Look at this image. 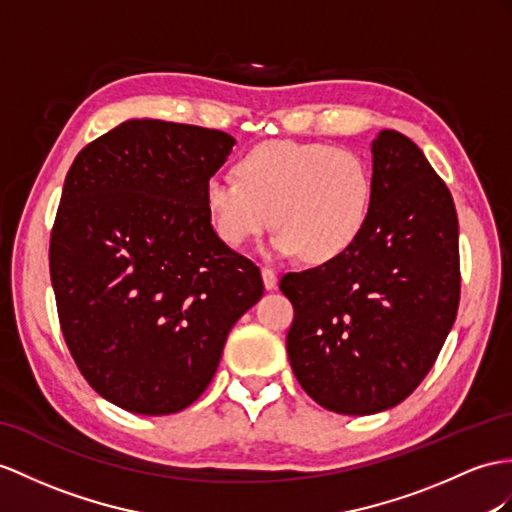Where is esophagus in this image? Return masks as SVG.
<instances>
[{"mask_svg": "<svg viewBox=\"0 0 512 512\" xmlns=\"http://www.w3.org/2000/svg\"><path fill=\"white\" fill-rule=\"evenodd\" d=\"M263 282L269 291H273L278 286V273L273 271L271 267H263Z\"/></svg>", "mask_w": 512, "mask_h": 512, "instance_id": "34e87169", "label": "esophagus"}]
</instances>
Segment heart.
<instances>
[{"instance_id": "obj_1", "label": "heart", "mask_w": 512, "mask_h": 512, "mask_svg": "<svg viewBox=\"0 0 512 512\" xmlns=\"http://www.w3.org/2000/svg\"><path fill=\"white\" fill-rule=\"evenodd\" d=\"M371 171L352 149L267 141L236 162V178L213 176L204 199L223 243L241 247L273 221L271 252L328 263L363 234L371 213Z\"/></svg>"}]
</instances>
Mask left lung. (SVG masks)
Segmentation results:
<instances>
[{
  "instance_id": "obj_1",
  "label": "left lung",
  "mask_w": 512,
  "mask_h": 512,
  "mask_svg": "<svg viewBox=\"0 0 512 512\" xmlns=\"http://www.w3.org/2000/svg\"><path fill=\"white\" fill-rule=\"evenodd\" d=\"M373 195L360 239L339 258L286 273V352L302 389L341 415L404 402L428 376L460 302L450 189L408 136L371 143Z\"/></svg>"
}]
</instances>
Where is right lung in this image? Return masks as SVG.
<instances>
[{"mask_svg": "<svg viewBox=\"0 0 512 512\" xmlns=\"http://www.w3.org/2000/svg\"><path fill=\"white\" fill-rule=\"evenodd\" d=\"M232 145L221 130L130 119L65 178L49 239L60 330L84 380L130 413L191 406L263 297L260 269L219 239L204 199Z\"/></svg>", "mask_w": 512, "mask_h": 512, "instance_id": "right-lung-1", "label": "right lung"}]
</instances>
